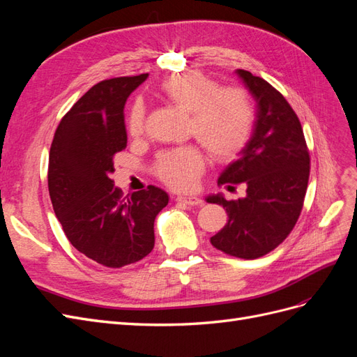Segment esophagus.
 Returning a JSON list of instances; mask_svg holds the SVG:
<instances>
[{
    "label": "esophagus",
    "instance_id": "1",
    "mask_svg": "<svg viewBox=\"0 0 357 357\" xmlns=\"http://www.w3.org/2000/svg\"><path fill=\"white\" fill-rule=\"evenodd\" d=\"M177 201L185 204V205H190V207H193V205H202V199H199L198 197H192V195H183V197H177Z\"/></svg>",
    "mask_w": 357,
    "mask_h": 357
}]
</instances>
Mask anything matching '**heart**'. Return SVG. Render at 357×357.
<instances>
[{
    "mask_svg": "<svg viewBox=\"0 0 357 357\" xmlns=\"http://www.w3.org/2000/svg\"><path fill=\"white\" fill-rule=\"evenodd\" d=\"M160 95L177 109L190 114L189 132L215 160H229L245 147L253 128V109L240 89H220L207 75L189 71L172 75L160 84ZM146 109L135 102L128 114V131L138 137L144 131ZM204 155L188 146L164 152L156 172L174 189H190L204 169Z\"/></svg>",
    "mask_w": 357,
    "mask_h": 357,
    "instance_id": "1",
    "label": "heart"
}]
</instances>
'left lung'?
I'll list each match as a JSON object with an SVG mask.
<instances>
[{
	"label": "left lung",
	"instance_id": "obj_1",
	"mask_svg": "<svg viewBox=\"0 0 357 357\" xmlns=\"http://www.w3.org/2000/svg\"><path fill=\"white\" fill-rule=\"evenodd\" d=\"M235 74L255 100V122L245 147L220 172L219 183H243L245 197L226 201L215 193L205 201L228 213V223L211 236V244L226 255L256 259L294 229L307 192L310 155L299 119L284 96L252 73Z\"/></svg>",
	"mask_w": 357,
	"mask_h": 357
}]
</instances>
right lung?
<instances>
[{
    "label": "right lung",
    "mask_w": 357,
    "mask_h": 357,
    "mask_svg": "<svg viewBox=\"0 0 357 357\" xmlns=\"http://www.w3.org/2000/svg\"><path fill=\"white\" fill-rule=\"evenodd\" d=\"M149 74L96 83L62 117L49 155V193L68 241L109 268L142 261L155 245L153 223L168 193L156 186L122 198L113 156L126 147L123 109Z\"/></svg>",
    "instance_id": "add662e5"
}]
</instances>
